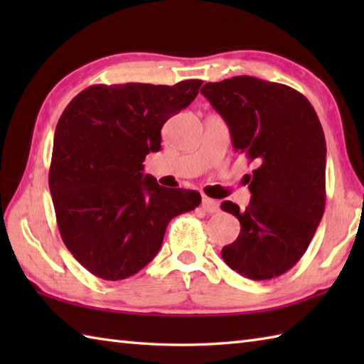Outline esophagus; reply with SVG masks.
Returning <instances> with one entry per match:
<instances>
[{
  "mask_svg": "<svg viewBox=\"0 0 364 364\" xmlns=\"http://www.w3.org/2000/svg\"><path fill=\"white\" fill-rule=\"evenodd\" d=\"M202 208H203V211L210 213V214H214V213L219 211V203L215 202V200H213V198L203 197V200H202Z\"/></svg>",
  "mask_w": 364,
  "mask_h": 364,
  "instance_id": "34e87169",
  "label": "esophagus"
}]
</instances>
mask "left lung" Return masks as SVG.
I'll return each mask as SVG.
<instances>
[{
  "label": "left lung",
  "mask_w": 364,
  "mask_h": 364,
  "mask_svg": "<svg viewBox=\"0 0 364 364\" xmlns=\"http://www.w3.org/2000/svg\"><path fill=\"white\" fill-rule=\"evenodd\" d=\"M202 95L230 128L236 151L257 168L252 198L223 211L241 222L236 241L222 249L227 264L250 280H270L296 266L326 208V136L311 103L289 86L253 76L206 82Z\"/></svg>",
  "instance_id": "left-lung-1"
}]
</instances>
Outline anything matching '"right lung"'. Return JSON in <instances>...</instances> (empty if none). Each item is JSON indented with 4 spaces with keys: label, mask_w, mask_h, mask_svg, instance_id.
<instances>
[{
    "label": "right lung",
    "mask_w": 364,
    "mask_h": 364,
    "mask_svg": "<svg viewBox=\"0 0 364 364\" xmlns=\"http://www.w3.org/2000/svg\"><path fill=\"white\" fill-rule=\"evenodd\" d=\"M202 82L95 84L60 115L50 192L60 237L95 277L137 274L158 255L168 222L202 202L197 191L159 186L142 164L161 150L162 125L194 102Z\"/></svg>",
    "instance_id": "1"
}]
</instances>
